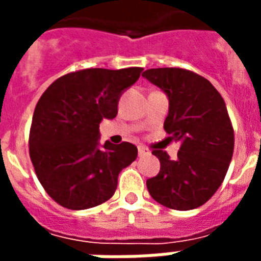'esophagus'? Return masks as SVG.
Masks as SVG:
<instances>
[{"mask_svg":"<svg viewBox=\"0 0 261 261\" xmlns=\"http://www.w3.org/2000/svg\"><path fill=\"white\" fill-rule=\"evenodd\" d=\"M148 153H149V151H148L147 148L138 147V156H145V155H148Z\"/></svg>","mask_w":261,"mask_h":261,"instance_id":"obj_1","label":"esophagus"}]
</instances>
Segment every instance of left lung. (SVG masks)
Here are the masks:
<instances>
[{
    "label": "left lung",
    "mask_w": 261,
    "mask_h": 261,
    "mask_svg": "<svg viewBox=\"0 0 261 261\" xmlns=\"http://www.w3.org/2000/svg\"><path fill=\"white\" fill-rule=\"evenodd\" d=\"M142 76L168 96L164 128L180 142L175 161L164 151H152L161 170L147 180L148 192L165 207L194 210L218 190L233 153L224 99L210 81L187 69L151 68Z\"/></svg>",
    "instance_id": "left-lung-1"
}]
</instances>
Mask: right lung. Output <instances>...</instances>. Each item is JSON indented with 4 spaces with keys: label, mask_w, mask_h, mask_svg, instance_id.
<instances>
[{
    "label": "right lung",
    "mask_w": 261,
    "mask_h": 261,
    "mask_svg": "<svg viewBox=\"0 0 261 261\" xmlns=\"http://www.w3.org/2000/svg\"><path fill=\"white\" fill-rule=\"evenodd\" d=\"M142 68H89L56 80L33 113L29 152L39 181L54 201L86 210L108 201L117 177L137 158L130 142L100 145L99 124L117 116L120 96Z\"/></svg>",
    "instance_id": "right-lung-1"
}]
</instances>
